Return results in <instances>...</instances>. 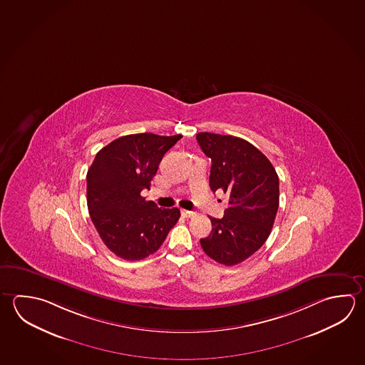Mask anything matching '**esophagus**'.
Segmentation results:
<instances>
[{
	"label": "esophagus",
	"instance_id": "obj_1",
	"mask_svg": "<svg viewBox=\"0 0 365 365\" xmlns=\"http://www.w3.org/2000/svg\"><path fill=\"white\" fill-rule=\"evenodd\" d=\"M181 215H182L184 217H194L197 213L194 212V211H186V210H182V211H181Z\"/></svg>",
	"mask_w": 365,
	"mask_h": 365
}]
</instances>
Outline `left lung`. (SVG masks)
I'll use <instances>...</instances> for the list:
<instances>
[{"instance_id": "obj_1", "label": "left lung", "mask_w": 365, "mask_h": 365, "mask_svg": "<svg viewBox=\"0 0 365 365\" xmlns=\"http://www.w3.org/2000/svg\"><path fill=\"white\" fill-rule=\"evenodd\" d=\"M211 158L210 186L224 192L229 207L211 219L212 232L200 239L207 256L225 266L238 265L269 238L279 207V178L272 162L251 143L219 133H197Z\"/></svg>"}]
</instances>
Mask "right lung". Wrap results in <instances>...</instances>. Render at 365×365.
I'll list each match as a JSON object with an SVG mask.
<instances>
[{"label":"right lung","mask_w":365,"mask_h":365,"mask_svg":"<svg viewBox=\"0 0 365 365\" xmlns=\"http://www.w3.org/2000/svg\"><path fill=\"white\" fill-rule=\"evenodd\" d=\"M182 136L133 133L104 146L87 171V207L104 245L118 257L138 261L165 242L179 208H158L141 197L159 163Z\"/></svg>","instance_id":"1"}]
</instances>
